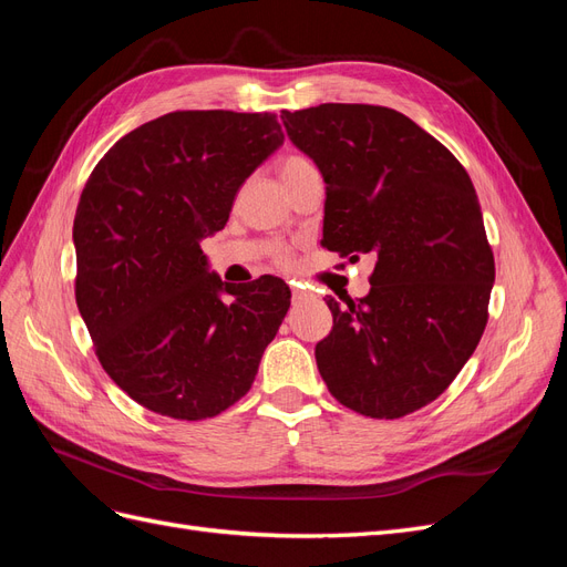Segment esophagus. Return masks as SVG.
I'll return each instance as SVG.
<instances>
[{"label": "esophagus", "mask_w": 567, "mask_h": 567, "mask_svg": "<svg viewBox=\"0 0 567 567\" xmlns=\"http://www.w3.org/2000/svg\"><path fill=\"white\" fill-rule=\"evenodd\" d=\"M290 293H293V302L307 300V290L300 284H296V281H290Z\"/></svg>", "instance_id": "1"}]
</instances>
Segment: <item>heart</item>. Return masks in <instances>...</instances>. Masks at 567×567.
I'll return each mask as SVG.
<instances>
[{"label": "heart", "mask_w": 567, "mask_h": 567, "mask_svg": "<svg viewBox=\"0 0 567 567\" xmlns=\"http://www.w3.org/2000/svg\"><path fill=\"white\" fill-rule=\"evenodd\" d=\"M307 167H315L310 158L300 156V153H288V156H284L279 161V175H281V179H288V177L302 173V169H307ZM271 257H274V262L290 265V260H293V252H290V248H286V246H274Z\"/></svg>", "instance_id": "heart-1"}]
</instances>
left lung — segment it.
Returning <instances> with one entry per match:
<instances>
[{
	"instance_id": "obj_1",
	"label": "left lung",
	"mask_w": 567,
	"mask_h": 567,
	"mask_svg": "<svg viewBox=\"0 0 567 567\" xmlns=\"http://www.w3.org/2000/svg\"><path fill=\"white\" fill-rule=\"evenodd\" d=\"M281 120L323 175V246L375 260L367 298H326L321 379L357 414L402 419L450 388L489 319L494 255L473 182L447 146L385 106L321 104Z\"/></svg>"
}]
</instances>
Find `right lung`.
Instances as JSON below:
<instances>
[{
    "label": "right lung",
    "instance_id": "1",
    "mask_svg": "<svg viewBox=\"0 0 567 567\" xmlns=\"http://www.w3.org/2000/svg\"><path fill=\"white\" fill-rule=\"evenodd\" d=\"M281 144L277 113L175 111L117 140L82 188L78 310L101 367L148 411L213 419L255 381L290 290L277 277L225 284L200 241Z\"/></svg>",
    "mask_w": 567,
    "mask_h": 567
}]
</instances>
